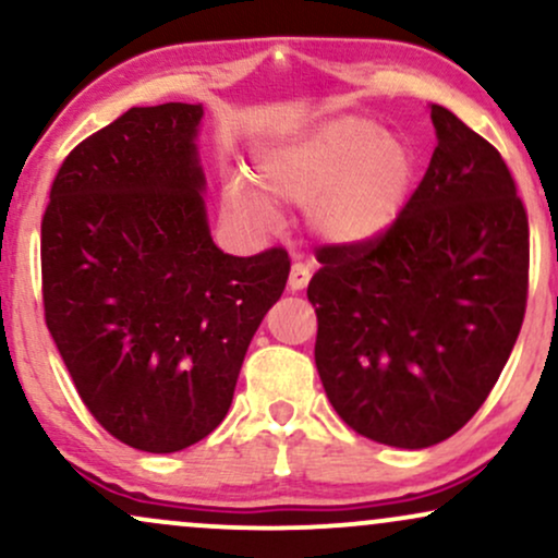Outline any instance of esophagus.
Listing matches in <instances>:
<instances>
[{
  "instance_id": "34e87169",
  "label": "esophagus",
  "mask_w": 558,
  "mask_h": 558,
  "mask_svg": "<svg viewBox=\"0 0 558 558\" xmlns=\"http://www.w3.org/2000/svg\"><path fill=\"white\" fill-rule=\"evenodd\" d=\"M310 278L312 267L304 265V262H293L291 275H288V288H291V291H304V288L310 286Z\"/></svg>"
}]
</instances>
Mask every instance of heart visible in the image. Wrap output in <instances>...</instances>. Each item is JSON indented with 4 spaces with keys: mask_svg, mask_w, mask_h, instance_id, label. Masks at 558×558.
<instances>
[{
    "mask_svg": "<svg viewBox=\"0 0 558 558\" xmlns=\"http://www.w3.org/2000/svg\"><path fill=\"white\" fill-rule=\"evenodd\" d=\"M414 181V155L401 138L364 118L325 123L257 162L272 198L310 207V226L332 243H364L393 226ZM226 202L239 217L272 226V202L246 181H230Z\"/></svg>",
    "mask_w": 558,
    "mask_h": 558,
    "instance_id": "obj_1",
    "label": "heart"
}]
</instances>
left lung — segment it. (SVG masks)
<instances>
[{"instance_id": "obj_1", "label": "left lung", "mask_w": 558, "mask_h": 558, "mask_svg": "<svg viewBox=\"0 0 558 558\" xmlns=\"http://www.w3.org/2000/svg\"><path fill=\"white\" fill-rule=\"evenodd\" d=\"M430 168L386 233L317 248L315 362L345 425L396 448L462 430L496 386L527 306L530 228L509 168L433 105Z\"/></svg>"}]
</instances>
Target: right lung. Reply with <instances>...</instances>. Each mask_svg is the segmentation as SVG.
Returning <instances> with one entry per match:
<instances>
[{
  "label": "right lung",
  "instance_id": "obj_1",
  "mask_svg": "<svg viewBox=\"0 0 558 558\" xmlns=\"http://www.w3.org/2000/svg\"><path fill=\"white\" fill-rule=\"evenodd\" d=\"M202 105L131 107L65 157L41 220L44 317L94 420L172 453L226 420L243 356L283 293L280 246L209 235Z\"/></svg>",
  "mask_w": 558,
  "mask_h": 558
}]
</instances>
